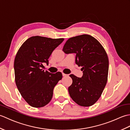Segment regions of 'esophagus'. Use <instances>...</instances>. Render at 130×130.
I'll return each mask as SVG.
<instances>
[{
	"label": "esophagus",
	"mask_w": 130,
	"mask_h": 130,
	"mask_svg": "<svg viewBox=\"0 0 130 130\" xmlns=\"http://www.w3.org/2000/svg\"><path fill=\"white\" fill-rule=\"evenodd\" d=\"M68 75L67 74H64V73H62V76H67Z\"/></svg>",
	"instance_id": "obj_1"
}]
</instances>
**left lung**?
I'll return each instance as SVG.
<instances>
[{
  "label": "left lung",
  "mask_w": 130,
  "mask_h": 130,
  "mask_svg": "<svg viewBox=\"0 0 130 130\" xmlns=\"http://www.w3.org/2000/svg\"><path fill=\"white\" fill-rule=\"evenodd\" d=\"M62 51L75 54V63L82 67V78L73 74V83L68 88L70 96L79 106L89 107L98 100L107 82L109 61L106 51L95 38L88 35L69 39Z\"/></svg>",
  "instance_id": "8db88e82"
}]
</instances>
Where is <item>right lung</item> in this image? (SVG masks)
Wrapping results in <instances>:
<instances>
[{
	"label": "right lung",
	"mask_w": 130,
	"mask_h": 130,
	"mask_svg": "<svg viewBox=\"0 0 130 130\" xmlns=\"http://www.w3.org/2000/svg\"><path fill=\"white\" fill-rule=\"evenodd\" d=\"M63 38L52 39L33 36L19 48L15 57V81L19 93L33 107H42L51 100L55 85L62 78L61 73H50L42 69L43 63L48 65L52 51Z\"/></svg>",
	"instance_id": "1"
}]
</instances>
